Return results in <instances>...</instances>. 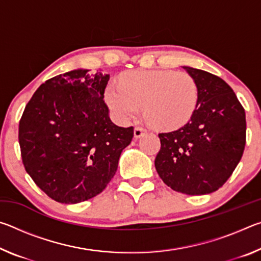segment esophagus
<instances>
[{
	"instance_id": "1",
	"label": "esophagus",
	"mask_w": 261,
	"mask_h": 261,
	"mask_svg": "<svg viewBox=\"0 0 261 261\" xmlns=\"http://www.w3.org/2000/svg\"><path fill=\"white\" fill-rule=\"evenodd\" d=\"M145 132H146V130L143 129V127H140V126H136V127H135V131H134L135 138H136V139L140 138V137H143V136H144Z\"/></svg>"
}]
</instances>
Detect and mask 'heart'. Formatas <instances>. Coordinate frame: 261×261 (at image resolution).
Wrapping results in <instances>:
<instances>
[{
	"label": "heart",
	"mask_w": 261,
	"mask_h": 261,
	"mask_svg": "<svg viewBox=\"0 0 261 261\" xmlns=\"http://www.w3.org/2000/svg\"><path fill=\"white\" fill-rule=\"evenodd\" d=\"M199 90L188 72L174 70H137L123 74L120 85L109 83L105 100L114 116L129 122L138 116L141 106L151 124L161 130L184 125L198 106Z\"/></svg>",
	"instance_id": "b5f03b06"
}]
</instances>
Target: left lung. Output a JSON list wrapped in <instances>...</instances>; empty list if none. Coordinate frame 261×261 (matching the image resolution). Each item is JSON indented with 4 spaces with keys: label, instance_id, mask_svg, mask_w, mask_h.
Wrapping results in <instances>:
<instances>
[{
    "label": "left lung",
    "instance_id": "1",
    "mask_svg": "<svg viewBox=\"0 0 261 261\" xmlns=\"http://www.w3.org/2000/svg\"><path fill=\"white\" fill-rule=\"evenodd\" d=\"M183 68L197 82V109L185 125L159 134L161 148L154 163L168 187L199 196L222 187L241 161L246 141L245 110L223 79Z\"/></svg>",
    "mask_w": 261,
    "mask_h": 261
}]
</instances>
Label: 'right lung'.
<instances>
[{
  "label": "right lung",
  "instance_id": "right-lung-1",
  "mask_svg": "<svg viewBox=\"0 0 261 261\" xmlns=\"http://www.w3.org/2000/svg\"><path fill=\"white\" fill-rule=\"evenodd\" d=\"M72 70L35 91L19 121L25 170L55 201L77 204L101 193L117 170L134 127L115 125L103 94L109 74Z\"/></svg>",
  "mask_w": 261,
  "mask_h": 261
}]
</instances>
